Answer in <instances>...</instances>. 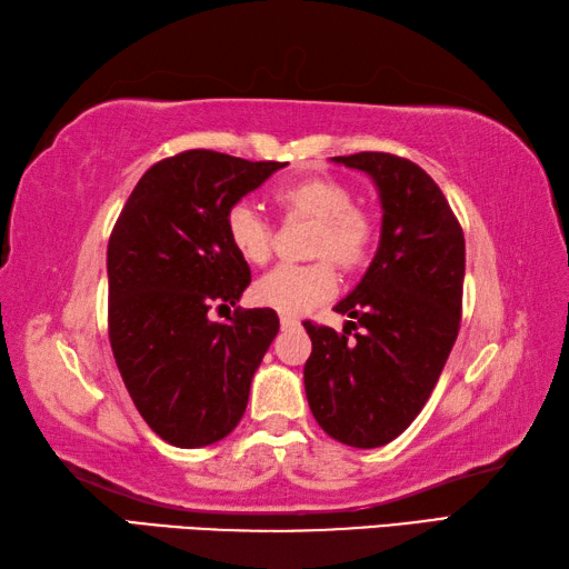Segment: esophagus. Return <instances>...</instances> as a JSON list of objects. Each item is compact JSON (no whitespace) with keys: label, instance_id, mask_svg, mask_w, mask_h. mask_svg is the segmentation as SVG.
Wrapping results in <instances>:
<instances>
[{"label":"esophagus","instance_id":"34e87169","mask_svg":"<svg viewBox=\"0 0 569 569\" xmlns=\"http://www.w3.org/2000/svg\"><path fill=\"white\" fill-rule=\"evenodd\" d=\"M298 326V318H291V316H281V328L288 330V328H296Z\"/></svg>","mask_w":569,"mask_h":569}]
</instances>
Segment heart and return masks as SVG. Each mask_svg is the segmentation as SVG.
Returning <instances> with one entry per match:
<instances>
[{"instance_id":"1","label":"heart","mask_w":569,"mask_h":569,"mask_svg":"<svg viewBox=\"0 0 569 569\" xmlns=\"http://www.w3.org/2000/svg\"><path fill=\"white\" fill-rule=\"evenodd\" d=\"M273 201L288 216L316 221L311 253L320 256V261L273 268L258 278L253 298L256 303L283 316H303L336 293L338 276L330 257L343 271H358L368 263L376 243V221L353 203V193L346 183L326 177L278 186ZM226 239L246 263L261 266L273 251V226L251 203H236L226 213Z\"/></svg>"}]
</instances>
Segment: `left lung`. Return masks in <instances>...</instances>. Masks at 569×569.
<instances>
[{
    "label": "left lung",
    "instance_id": "left-lung-1",
    "mask_svg": "<svg viewBox=\"0 0 569 569\" xmlns=\"http://www.w3.org/2000/svg\"><path fill=\"white\" fill-rule=\"evenodd\" d=\"M333 161L373 179L383 226L366 276L336 306L353 318L343 333L303 323L313 343L303 368L306 398L330 438L380 448L418 418L458 338L465 236L418 163L383 151Z\"/></svg>",
    "mask_w": 569,
    "mask_h": 569
}]
</instances>
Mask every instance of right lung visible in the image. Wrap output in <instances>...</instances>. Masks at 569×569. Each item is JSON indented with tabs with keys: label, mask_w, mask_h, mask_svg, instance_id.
<instances>
[{
	"label": "right lung",
	"mask_w": 569,
	"mask_h": 569,
	"mask_svg": "<svg viewBox=\"0 0 569 569\" xmlns=\"http://www.w3.org/2000/svg\"><path fill=\"white\" fill-rule=\"evenodd\" d=\"M278 161L191 149L133 186L107 249L109 340L133 406L161 440L203 448L239 426L256 368L278 333L271 308H236L251 268L226 239V213Z\"/></svg>",
	"instance_id": "add662e5"
}]
</instances>
